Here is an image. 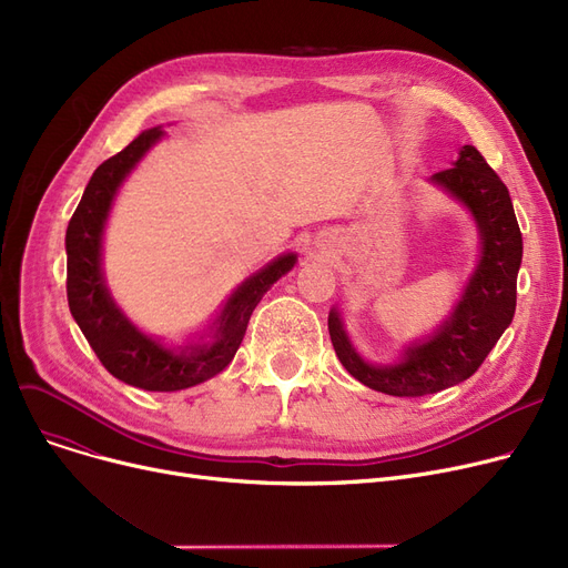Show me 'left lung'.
I'll list each match as a JSON object with an SVG mask.
<instances>
[{
	"mask_svg": "<svg viewBox=\"0 0 568 568\" xmlns=\"http://www.w3.org/2000/svg\"><path fill=\"white\" fill-rule=\"evenodd\" d=\"M430 182L469 209L481 234V260L452 317L433 336L407 347L398 364L373 366L356 354L341 313H329V336L345 371L368 389L398 398L437 394L471 377L516 313L523 234L509 189L471 144L460 149L454 168L435 172Z\"/></svg>",
	"mask_w": 568,
	"mask_h": 568,
	"instance_id": "obj_1",
	"label": "left lung"
}]
</instances>
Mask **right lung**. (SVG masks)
I'll return each mask as SVG.
<instances>
[{"label": "right lung", "instance_id": "right-lung-1", "mask_svg": "<svg viewBox=\"0 0 568 568\" xmlns=\"http://www.w3.org/2000/svg\"><path fill=\"white\" fill-rule=\"evenodd\" d=\"M161 135L159 126L142 131L89 179L67 227V296L80 332L110 375L144 392H179L219 375L234 359L255 306L264 292L290 272L296 255L276 257L234 290L214 322V341L209 345L170 349L138 332L105 287L101 242L116 189Z\"/></svg>", "mask_w": 568, "mask_h": 568}]
</instances>
